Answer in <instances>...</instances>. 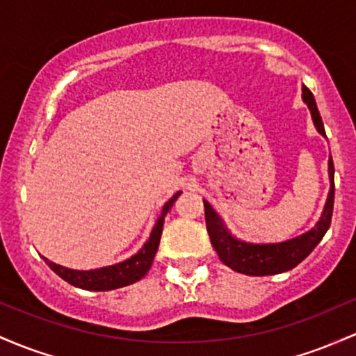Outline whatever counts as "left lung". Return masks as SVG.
<instances>
[{"instance_id": "8db88e82", "label": "left lung", "mask_w": 356, "mask_h": 356, "mask_svg": "<svg viewBox=\"0 0 356 356\" xmlns=\"http://www.w3.org/2000/svg\"><path fill=\"white\" fill-rule=\"evenodd\" d=\"M302 99L311 109L316 130L323 136H326L318 104H316L314 96L306 86H302ZM327 172H330L331 187L319 221L312 226L309 232L291 238V240L280 241V243H248V241H241L232 236V233L225 228L216 211L211 208L208 201H204L206 226H208L211 245L216 250L222 264L228 265L232 270L245 273V275H273V273L291 270L300 264L323 240L324 233L327 232L331 225L334 204V165L331 157L327 162Z\"/></svg>"}]
</instances>
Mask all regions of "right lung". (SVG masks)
<instances>
[{
    "instance_id": "add662e5",
    "label": "right lung",
    "mask_w": 356,
    "mask_h": 356,
    "mask_svg": "<svg viewBox=\"0 0 356 356\" xmlns=\"http://www.w3.org/2000/svg\"><path fill=\"white\" fill-rule=\"evenodd\" d=\"M181 196V191L175 193L169 201L163 204L162 213H160L157 222H155L154 229H152L150 238L145 241L142 248L131 255L130 259L120 261V264L108 265V267L101 268H92V270H74V268L62 267V265L54 264L45 257L42 259L45 260V264L57 273L60 279H64L65 282H69L70 286L84 289V291H113V289L130 286V284L138 282L145 273L150 270L152 261H154L155 253L159 250L160 236H162V228H163V220H165V214L169 213L172 206H174L175 199Z\"/></svg>"
}]
</instances>
